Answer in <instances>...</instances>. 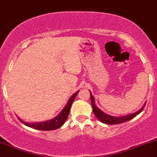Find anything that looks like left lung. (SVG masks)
I'll return each instance as SVG.
<instances>
[{
	"label": "left lung",
	"instance_id": "left-lung-1",
	"mask_svg": "<svg viewBox=\"0 0 157 157\" xmlns=\"http://www.w3.org/2000/svg\"><path fill=\"white\" fill-rule=\"evenodd\" d=\"M90 93H91V91H90ZM91 105H92V108H93V113H94V115L96 116V117H97V118L101 121V122L106 124H121V123L126 122V121H130V120L131 119H133L134 117H135L138 114H139L141 112H142L145 105H144V106L142 107L139 111L135 113L124 116V117H112V116L108 115V114H105V113H103L101 110H100L98 107L96 106L95 103H94V97H93V95L91 94Z\"/></svg>",
	"mask_w": 157,
	"mask_h": 157
}]
</instances>
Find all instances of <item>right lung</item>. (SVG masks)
Masks as SVG:
<instances>
[{
    "mask_svg": "<svg viewBox=\"0 0 157 157\" xmlns=\"http://www.w3.org/2000/svg\"><path fill=\"white\" fill-rule=\"evenodd\" d=\"M79 91H77L75 94H73V95L70 97V100L67 102L66 106L64 107V109H63L60 113L56 117L53 118L52 120L50 121H44V122L41 123H33V124H29V123H26L24 121H21V122L23 123L25 125L29 127V128H34L36 130H43V131H52V130H56L59 128L60 127H62L63 125V124L65 123V121H66V119L68 118L69 113H70V107L72 105V103L75 99L76 96L78 94Z\"/></svg>",
    "mask_w": 157,
    "mask_h": 157,
    "instance_id": "add662e5",
    "label": "right lung"
}]
</instances>
